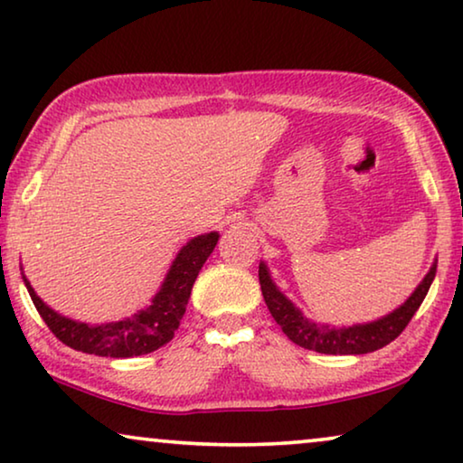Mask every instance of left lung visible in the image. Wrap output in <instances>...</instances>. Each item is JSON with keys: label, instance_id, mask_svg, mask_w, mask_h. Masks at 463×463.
Instances as JSON below:
<instances>
[{"label": "left lung", "instance_id": "1", "mask_svg": "<svg viewBox=\"0 0 463 463\" xmlns=\"http://www.w3.org/2000/svg\"><path fill=\"white\" fill-rule=\"evenodd\" d=\"M434 275L436 262L428 270L424 281L418 285V289L409 296L407 302L390 312V315L371 323L350 325V327H329V325L306 318L302 310L296 308L294 302L285 298L277 285L272 283L270 272L264 262L260 264L258 270L264 302L269 306L272 318L283 329V334L298 346L315 350V353L321 354H367L396 340L411 321V317L418 312L421 302H424L430 285L434 281Z\"/></svg>", "mask_w": 463, "mask_h": 463}]
</instances>
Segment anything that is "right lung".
Masks as SVG:
<instances>
[{"mask_svg":"<svg viewBox=\"0 0 463 463\" xmlns=\"http://www.w3.org/2000/svg\"><path fill=\"white\" fill-rule=\"evenodd\" d=\"M218 237V232H207L188 241L175 256L172 269H169L165 281L157 296L153 298V302L136 315L115 323L88 325L58 315L42 302V298L35 294L27 279H23L37 312L62 344L80 350V353L110 356V359H129V356L153 353L172 340L186 312L194 279L216 247Z\"/></svg>","mask_w":463,"mask_h":463,"instance_id":"right-lung-1","label":"right lung"}]
</instances>
